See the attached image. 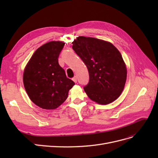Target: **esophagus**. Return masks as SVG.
<instances>
[{"instance_id": "esophagus-1", "label": "esophagus", "mask_w": 158, "mask_h": 158, "mask_svg": "<svg viewBox=\"0 0 158 158\" xmlns=\"http://www.w3.org/2000/svg\"><path fill=\"white\" fill-rule=\"evenodd\" d=\"M73 80L75 83H76L77 82V77H76V76H74V77L73 78Z\"/></svg>"}]
</instances>
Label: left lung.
<instances>
[{
	"instance_id": "8db88e82",
	"label": "left lung",
	"mask_w": 158,
	"mask_h": 158,
	"mask_svg": "<svg viewBox=\"0 0 158 158\" xmlns=\"http://www.w3.org/2000/svg\"><path fill=\"white\" fill-rule=\"evenodd\" d=\"M73 49L89 73V82L84 87L93 101L106 105L117 99L127 80V69L120 52L111 43L94 37L80 36Z\"/></svg>"
}]
</instances>
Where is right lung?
I'll use <instances>...</instances> for the list:
<instances>
[{"mask_svg": "<svg viewBox=\"0 0 158 158\" xmlns=\"http://www.w3.org/2000/svg\"><path fill=\"white\" fill-rule=\"evenodd\" d=\"M64 43L50 41L39 47L26 65L23 81L28 96L42 109H54L66 99L75 83L66 77L58 58Z\"/></svg>", "mask_w": 158, "mask_h": 158, "instance_id": "1", "label": "right lung"}]
</instances>
